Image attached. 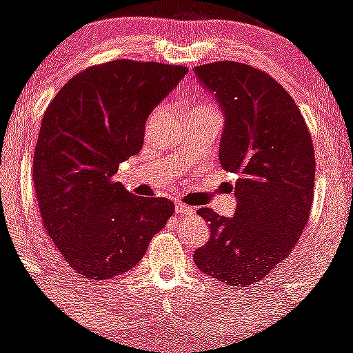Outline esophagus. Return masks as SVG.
I'll return each mask as SVG.
<instances>
[{
	"label": "esophagus",
	"mask_w": 353,
	"mask_h": 353,
	"mask_svg": "<svg viewBox=\"0 0 353 353\" xmlns=\"http://www.w3.org/2000/svg\"><path fill=\"white\" fill-rule=\"evenodd\" d=\"M176 211L181 214H192L194 213V208L184 205V203H181V201H176Z\"/></svg>",
	"instance_id": "34e87169"
}]
</instances>
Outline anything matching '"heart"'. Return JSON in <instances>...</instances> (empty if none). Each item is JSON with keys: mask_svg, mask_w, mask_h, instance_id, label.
<instances>
[{"mask_svg": "<svg viewBox=\"0 0 353 353\" xmlns=\"http://www.w3.org/2000/svg\"><path fill=\"white\" fill-rule=\"evenodd\" d=\"M194 108H196V110H211V111H216L211 105H198V106H194ZM161 113H162V108H157V110L154 111V113L150 114V118H148V123H147L148 128L154 127V123L159 120V117H161Z\"/></svg>", "mask_w": 353, "mask_h": 353, "instance_id": "b5f03b06", "label": "heart"}]
</instances>
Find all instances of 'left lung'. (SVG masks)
I'll use <instances>...</instances> for the list:
<instances>
[{
  "label": "left lung",
  "instance_id": "1",
  "mask_svg": "<svg viewBox=\"0 0 353 353\" xmlns=\"http://www.w3.org/2000/svg\"><path fill=\"white\" fill-rule=\"evenodd\" d=\"M225 114L220 164L239 174L235 216L210 208V240L194 264L221 283L248 288L291 254L313 203L314 150L301 111L276 79L252 65L221 61L194 68Z\"/></svg>",
  "mask_w": 353,
  "mask_h": 353
}]
</instances>
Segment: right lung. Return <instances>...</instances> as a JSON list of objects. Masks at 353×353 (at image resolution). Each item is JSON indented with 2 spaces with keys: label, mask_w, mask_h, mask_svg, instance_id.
Wrapping results in <instances>:
<instances>
[{
  "label": "right lung",
  "mask_w": 353,
  "mask_h": 353,
  "mask_svg": "<svg viewBox=\"0 0 353 353\" xmlns=\"http://www.w3.org/2000/svg\"><path fill=\"white\" fill-rule=\"evenodd\" d=\"M186 72L127 59L92 65L43 114L33 154L37 201L47 235L84 279L133 269L172 216V201L132 194L113 176L139 154L148 114Z\"/></svg>",
  "instance_id": "add662e5"
}]
</instances>
